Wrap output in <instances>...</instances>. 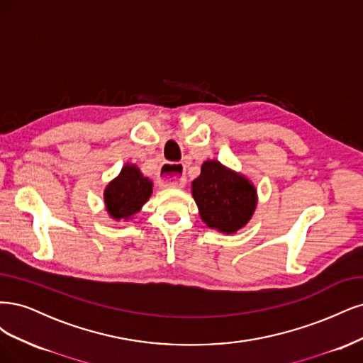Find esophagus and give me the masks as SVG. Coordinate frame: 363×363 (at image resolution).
<instances>
[{
	"label": "esophagus",
	"instance_id": "obj_1",
	"mask_svg": "<svg viewBox=\"0 0 363 363\" xmlns=\"http://www.w3.org/2000/svg\"><path fill=\"white\" fill-rule=\"evenodd\" d=\"M184 166L178 162H166L161 167L158 173V182L162 186H169V189H182L185 184V172Z\"/></svg>",
	"mask_w": 363,
	"mask_h": 363
}]
</instances>
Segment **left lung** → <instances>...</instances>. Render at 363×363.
I'll return each mask as SVG.
<instances>
[{"label": "left lung", "instance_id": "8db88e82", "mask_svg": "<svg viewBox=\"0 0 363 363\" xmlns=\"http://www.w3.org/2000/svg\"><path fill=\"white\" fill-rule=\"evenodd\" d=\"M191 193L206 226L223 233H235L247 225L258 203L255 185L217 160L203 162Z\"/></svg>", "mask_w": 363, "mask_h": 363}]
</instances>
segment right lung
Segmentation results:
<instances>
[{
	"label": "right lung",
	"instance_id": "1",
	"mask_svg": "<svg viewBox=\"0 0 363 363\" xmlns=\"http://www.w3.org/2000/svg\"><path fill=\"white\" fill-rule=\"evenodd\" d=\"M152 181L143 177L135 164H125L104 191L105 208L114 220H130L147 202Z\"/></svg>",
	"mask_w": 363,
	"mask_h": 363
}]
</instances>
